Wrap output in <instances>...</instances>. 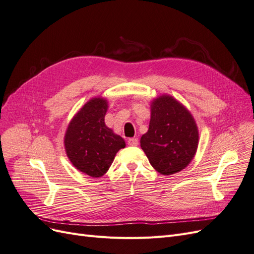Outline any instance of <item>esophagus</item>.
I'll return each mask as SVG.
<instances>
[{
	"label": "esophagus",
	"instance_id": "34e87169",
	"mask_svg": "<svg viewBox=\"0 0 254 254\" xmlns=\"http://www.w3.org/2000/svg\"><path fill=\"white\" fill-rule=\"evenodd\" d=\"M137 144H139V140H137L136 137H130V139H128V145L136 146Z\"/></svg>",
	"mask_w": 254,
	"mask_h": 254
}]
</instances>
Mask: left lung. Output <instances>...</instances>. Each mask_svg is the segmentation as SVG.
Masks as SVG:
<instances>
[{
    "label": "left lung",
    "mask_w": 254,
    "mask_h": 254,
    "mask_svg": "<svg viewBox=\"0 0 254 254\" xmlns=\"http://www.w3.org/2000/svg\"><path fill=\"white\" fill-rule=\"evenodd\" d=\"M197 146L198 130L191 114L172 96L155 99L148 131L141 137L152 167L162 175L178 173L194 158Z\"/></svg>",
    "instance_id": "8db88e82"
}]
</instances>
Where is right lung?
Segmentation results:
<instances>
[{
	"instance_id": "add662e5",
	"label": "right lung",
	"mask_w": 254,
	"mask_h": 254,
	"mask_svg": "<svg viewBox=\"0 0 254 254\" xmlns=\"http://www.w3.org/2000/svg\"><path fill=\"white\" fill-rule=\"evenodd\" d=\"M108 104L93 98L75 115L67 127L64 146L66 155L78 171L90 177H102L109 170L125 141L105 125Z\"/></svg>"
}]
</instances>
